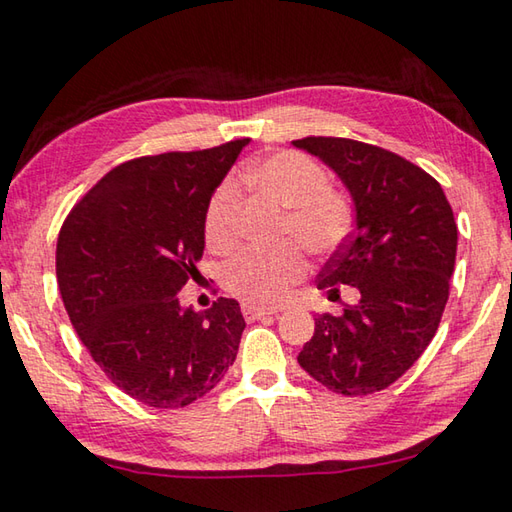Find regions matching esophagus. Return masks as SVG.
I'll return each instance as SVG.
<instances>
[{
    "mask_svg": "<svg viewBox=\"0 0 512 512\" xmlns=\"http://www.w3.org/2000/svg\"><path fill=\"white\" fill-rule=\"evenodd\" d=\"M241 311H244V315H246V320H259L262 318V315H275L277 311L275 309H264V306H255V304H244L241 306Z\"/></svg>",
    "mask_w": 512,
    "mask_h": 512,
    "instance_id": "1",
    "label": "esophagus"
}]
</instances>
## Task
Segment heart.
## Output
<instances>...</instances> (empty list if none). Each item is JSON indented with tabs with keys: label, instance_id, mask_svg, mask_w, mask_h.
<instances>
[{
	"label": "heart",
	"instance_id": "b5f03b06",
	"mask_svg": "<svg viewBox=\"0 0 512 512\" xmlns=\"http://www.w3.org/2000/svg\"><path fill=\"white\" fill-rule=\"evenodd\" d=\"M246 176L266 197L286 210L284 232L311 253H327L347 237L351 212L340 194L329 190L327 172L297 152H280L250 167ZM241 192L237 181H224L206 212V241L217 253L237 244V212ZM306 262L300 248L286 244L277 250H248L232 259L224 271L230 293L248 304L275 306L286 300L291 286L302 280Z\"/></svg>",
	"mask_w": 512,
	"mask_h": 512
}]
</instances>
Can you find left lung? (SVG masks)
Here are the masks:
<instances>
[{
    "label": "left lung",
    "instance_id": "left-lung-1",
    "mask_svg": "<svg viewBox=\"0 0 512 512\" xmlns=\"http://www.w3.org/2000/svg\"><path fill=\"white\" fill-rule=\"evenodd\" d=\"M293 147L338 176L356 219L318 288L329 300L340 297V284L360 293L342 313L315 318L297 362L336 394L380 392L421 358L439 329L457 257L452 208L430 174L383 147L327 136Z\"/></svg>",
    "mask_w": 512,
    "mask_h": 512
}]
</instances>
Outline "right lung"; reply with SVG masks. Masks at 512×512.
Wrapping results in <instances>:
<instances>
[{
    "label": "right lung",
    "instance_id": "obj_1",
    "mask_svg": "<svg viewBox=\"0 0 512 512\" xmlns=\"http://www.w3.org/2000/svg\"><path fill=\"white\" fill-rule=\"evenodd\" d=\"M248 143L118 165L60 230L55 271L73 329L111 383L147 407L194 403L237 358L239 302L219 297L199 313L179 291L199 277L208 206Z\"/></svg>",
    "mask_w": 512,
    "mask_h": 512
}]
</instances>
